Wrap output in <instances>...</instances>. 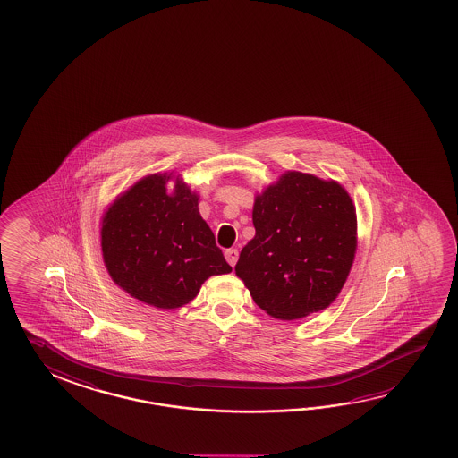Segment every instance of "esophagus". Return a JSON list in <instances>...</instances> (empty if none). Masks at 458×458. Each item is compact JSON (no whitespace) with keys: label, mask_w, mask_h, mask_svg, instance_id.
I'll use <instances>...</instances> for the list:
<instances>
[{"label":"esophagus","mask_w":458,"mask_h":458,"mask_svg":"<svg viewBox=\"0 0 458 458\" xmlns=\"http://www.w3.org/2000/svg\"><path fill=\"white\" fill-rule=\"evenodd\" d=\"M225 258L228 260V264H230L232 267H234V264H236V260H238V250L232 248V250H225Z\"/></svg>","instance_id":"esophagus-1"}]
</instances>
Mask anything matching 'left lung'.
<instances>
[{"label": "left lung", "mask_w": 458, "mask_h": 458, "mask_svg": "<svg viewBox=\"0 0 458 458\" xmlns=\"http://www.w3.org/2000/svg\"><path fill=\"white\" fill-rule=\"evenodd\" d=\"M256 236L236 276L260 310L293 320L326 310L344 288L356 252V210L338 182L286 172L256 196Z\"/></svg>", "instance_id": "obj_1"}]
</instances>
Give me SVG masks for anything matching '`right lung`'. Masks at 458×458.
Instances as JSON below:
<instances>
[{
	"mask_svg": "<svg viewBox=\"0 0 458 458\" xmlns=\"http://www.w3.org/2000/svg\"><path fill=\"white\" fill-rule=\"evenodd\" d=\"M172 174L142 178L113 202L102 222V252L116 285L139 301L174 310L198 296L208 276L232 272L199 214V196Z\"/></svg>",
	"mask_w": 458,
	"mask_h": 458,
	"instance_id": "right-lung-1",
	"label": "right lung"
}]
</instances>
